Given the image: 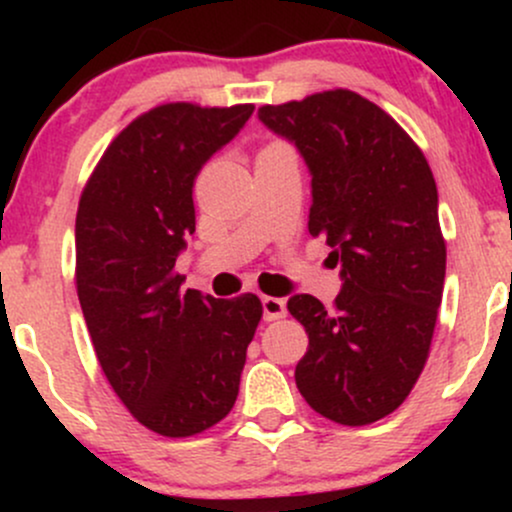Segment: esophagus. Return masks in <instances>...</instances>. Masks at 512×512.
<instances>
[{
	"label": "esophagus",
	"instance_id": "obj_1",
	"mask_svg": "<svg viewBox=\"0 0 512 512\" xmlns=\"http://www.w3.org/2000/svg\"><path fill=\"white\" fill-rule=\"evenodd\" d=\"M262 310H264V320H281L286 315V301L284 298H274V296H264L262 298Z\"/></svg>",
	"mask_w": 512,
	"mask_h": 512
}]
</instances>
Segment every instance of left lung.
<instances>
[{"mask_svg":"<svg viewBox=\"0 0 512 512\" xmlns=\"http://www.w3.org/2000/svg\"><path fill=\"white\" fill-rule=\"evenodd\" d=\"M257 115L301 151L313 175L308 231L342 262L332 308L308 293L289 298L308 332L296 385L325 419L373 424L409 397L436 330L445 281L436 180L414 139L346 88Z\"/></svg>","mask_w":512,"mask_h":512,"instance_id":"8db88e82","label":"left lung"}]
</instances>
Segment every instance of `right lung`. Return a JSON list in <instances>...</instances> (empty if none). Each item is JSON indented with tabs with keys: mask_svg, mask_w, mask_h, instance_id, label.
Wrapping results in <instances>:
<instances>
[{
	"mask_svg": "<svg viewBox=\"0 0 512 512\" xmlns=\"http://www.w3.org/2000/svg\"><path fill=\"white\" fill-rule=\"evenodd\" d=\"M255 105L166 103L110 142L76 211V293L105 378L149 431L187 438L238 397L262 317L255 293L182 291L175 260L195 233L197 173Z\"/></svg>",
	"mask_w": 512,
	"mask_h": 512,
	"instance_id": "obj_1",
	"label": "right lung"
}]
</instances>
